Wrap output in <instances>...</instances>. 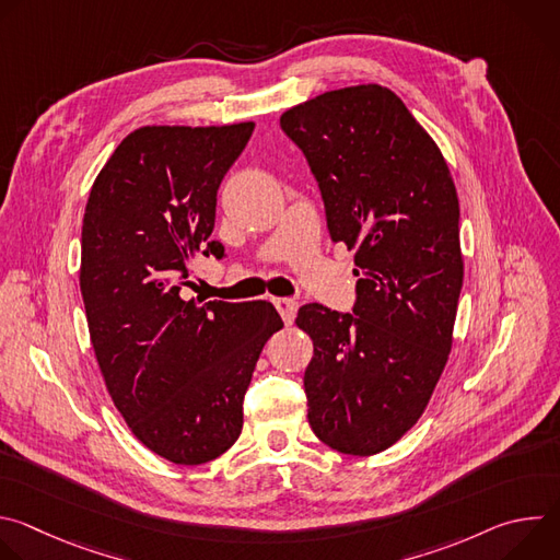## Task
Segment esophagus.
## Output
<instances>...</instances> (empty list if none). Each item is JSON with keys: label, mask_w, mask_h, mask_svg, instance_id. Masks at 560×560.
Instances as JSON below:
<instances>
[{"label": "esophagus", "mask_w": 560, "mask_h": 560, "mask_svg": "<svg viewBox=\"0 0 560 560\" xmlns=\"http://www.w3.org/2000/svg\"><path fill=\"white\" fill-rule=\"evenodd\" d=\"M272 301H275V307L279 310V314L283 318V324L290 326L294 322V316H296L299 303L294 299H285V296H279V299H272Z\"/></svg>", "instance_id": "1"}]
</instances>
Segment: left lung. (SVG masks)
<instances>
[{
    "instance_id": "1",
    "label": "left lung",
    "mask_w": 560,
    "mask_h": 560,
    "mask_svg": "<svg viewBox=\"0 0 560 560\" xmlns=\"http://www.w3.org/2000/svg\"><path fill=\"white\" fill-rule=\"evenodd\" d=\"M335 244L354 250V314L299 307L314 354L307 421L337 452L372 456L425 412L452 350L463 285L458 197L443 152L401 97L378 84L292 106Z\"/></svg>"
}]
</instances>
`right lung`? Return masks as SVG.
I'll list each match as a JSON object with an SVG mask.
<instances>
[{
	"label": "right lung",
	"mask_w": 560,
	"mask_h": 560,
	"mask_svg": "<svg viewBox=\"0 0 560 560\" xmlns=\"http://www.w3.org/2000/svg\"><path fill=\"white\" fill-rule=\"evenodd\" d=\"M253 121L143 126L100 171L82 225L91 343L132 434L177 465L221 456L244 428V394L266 341L283 328L270 301L182 299L210 242L217 190Z\"/></svg>",
	"instance_id": "right-lung-1"
}]
</instances>
